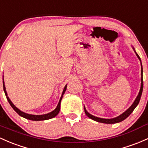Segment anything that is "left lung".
<instances>
[{
	"instance_id": "8db88e82",
	"label": "left lung",
	"mask_w": 148,
	"mask_h": 148,
	"mask_svg": "<svg viewBox=\"0 0 148 148\" xmlns=\"http://www.w3.org/2000/svg\"><path fill=\"white\" fill-rule=\"evenodd\" d=\"M132 47H133L135 53H136V56L138 57V60H140V64H141V85H140V91H139V93H138V95L137 96L136 100L134 101L133 103L130 106V107L128 108V109H127L126 111L124 112V113H123L122 114L120 115V116H117V117H116V118H113V119H102V118H99V117H96V116H93V115L90 114V113L86 111V108H85V106H84L85 113H86V115L88 116V118H89V119L94 120V121H97V122L103 123H107V124L117 123L121 122V121H124L125 119H127V118L128 117L130 114H131L132 112L134 111L135 108H136V106L138 105V103H139V101H140V98H141V95H142V93H143V71L142 62H141L140 58L139 55L137 54L135 48L133 47V46H132Z\"/></svg>"
}]
</instances>
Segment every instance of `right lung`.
Here are the masks:
<instances>
[{"label":"right lung","mask_w":148,"mask_h":148,"mask_svg":"<svg viewBox=\"0 0 148 148\" xmlns=\"http://www.w3.org/2000/svg\"><path fill=\"white\" fill-rule=\"evenodd\" d=\"M3 90H4L6 98H7V99H8V101L9 103H10V105L11 106L12 108H13L14 111L16 112V113H18V115H20V116H22V117L25 118V119H28V120H31V121H45V120L51 119H52V118L55 117V116H57V115L59 113H60V106H61V101H62V97H63L65 91H66V86H67L66 85V86H64V88L63 91H62V96H61V97H60V101H59L58 104H57V108H56L54 110V111H52V112H50V113H47V114H43V115H32V114H29V113H25V112L21 111V110H20L19 108H17V107L15 106L14 105L13 103H12V102L11 101H10V99H9L8 96L7 91H6L4 81H3Z\"/></svg>","instance_id":"right-lung-1"}]
</instances>
